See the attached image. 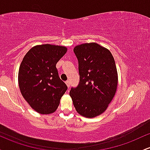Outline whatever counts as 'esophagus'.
Returning a JSON list of instances; mask_svg holds the SVG:
<instances>
[{"mask_svg":"<svg viewBox=\"0 0 150 150\" xmlns=\"http://www.w3.org/2000/svg\"><path fill=\"white\" fill-rule=\"evenodd\" d=\"M65 83H66L67 86H68V88H69V87H70V81H69V80H67V81H65Z\"/></svg>","mask_w":150,"mask_h":150,"instance_id":"34e87169","label":"esophagus"}]
</instances>
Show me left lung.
Here are the masks:
<instances>
[{"mask_svg": "<svg viewBox=\"0 0 150 150\" xmlns=\"http://www.w3.org/2000/svg\"><path fill=\"white\" fill-rule=\"evenodd\" d=\"M78 60L80 82L70 96L77 112L86 118L104 113L116 94L118 73L110 51L97 43H86L73 49Z\"/></svg>", "mask_w": 150, "mask_h": 150, "instance_id": "8db88e82", "label": "left lung"}]
</instances>
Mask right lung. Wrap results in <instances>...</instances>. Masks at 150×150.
Returning <instances> with one entry per match:
<instances>
[{
  "label": "right lung",
  "instance_id": "obj_1",
  "mask_svg": "<svg viewBox=\"0 0 150 150\" xmlns=\"http://www.w3.org/2000/svg\"><path fill=\"white\" fill-rule=\"evenodd\" d=\"M66 51L65 46L37 45L26 53L20 64V92L31 107L41 114L54 112L68 89L56 67Z\"/></svg>",
  "mask_w": 150,
  "mask_h": 150
}]
</instances>
